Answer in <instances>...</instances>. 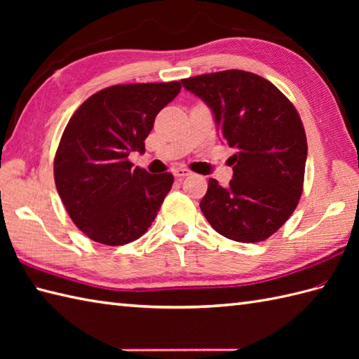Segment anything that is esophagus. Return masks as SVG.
<instances>
[{"label":"esophagus","instance_id":"obj_1","mask_svg":"<svg viewBox=\"0 0 359 359\" xmlns=\"http://www.w3.org/2000/svg\"><path fill=\"white\" fill-rule=\"evenodd\" d=\"M172 174L175 179H184V177H187V175L191 174V171L187 170V168H175Z\"/></svg>","mask_w":359,"mask_h":359}]
</instances>
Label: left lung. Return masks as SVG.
Segmentation results:
<instances>
[{
    "mask_svg": "<svg viewBox=\"0 0 359 359\" xmlns=\"http://www.w3.org/2000/svg\"><path fill=\"white\" fill-rule=\"evenodd\" d=\"M207 103L230 157L228 187L208 180L201 210L225 238L269 239L293 215L302 194L307 139L299 114L280 90L253 72L222 71L182 80Z\"/></svg>",
    "mask_w": 359,
    "mask_h": 359,
    "instance_id": "8db88e82",
    "label": "left lung"
}]
</instances>
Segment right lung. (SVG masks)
I'll return each mask as SVG.
<instances>
[{"instance_id": "1", "label": "right lung", "mask_w": 359, "mask_h": 359, "mask_svg": "<svg viewBox=\"0 0 359 359\" xmlns=\"http://www.w3.org/2000/svg\"><path fill=\"white\" fill-rule=\"evenodd\" d=\"M180 83H134L98 90L74 112L60 140L53 177L72 222L103 245H125L148 231L170 193L171 172L133 168L157 114Z\"/></svg>"}]
</instances>
